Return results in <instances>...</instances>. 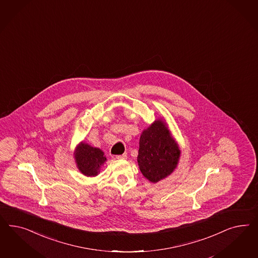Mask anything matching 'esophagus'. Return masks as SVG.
<instances>
[{
	"instance_id": "1",
	"label": "esophagus",
	"mask_w": 258,
	"mask_h": 258,
	"mask_svg": "<svg viewBox=\"0 0 258 258\" xmlns=\"http://www.w3.org/2000/svg\"><path fill=\"white\" fill-rule=\"evenodd\" d=\"M116 159H118V160L126 159V153H124V154H122V155H117V156H116Z\"/></svg>"
}]
</instances>
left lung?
Segmentation results:
<instances>
[{"mask_svg": "<svg viewBox=\"0 0 258 258\" xmlns=\"http://www.w3.org/2000/svg\"><path fill=\"white\" fill-rule=\"evenodd\" d=\"M180 150L166 123L158 119L141 134L137 162L142 174L156 183L177 167Z\"/></svg>", "mask_w": 258, "mask_h": 258, "instance_id": "left-lung-1", "label": "left lung"}]
</instances>
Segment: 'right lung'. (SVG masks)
Instances as JSON below:
<instances>
[{
    "label": "right lung",
    "mask_w": 258,
    "mask_h": 258,
    "mask_svg": "<svg viewBox=\"0 0 258 258\" xmlns=\"http://www.w3.org/2000/svg\"><path fill=\"white\" fill-rule=\"evenodd\" d=\"M75 160L78 170L87 177L98 175L100 167L107 161L101 149L93 148L84 142H81L75 151Z\"/></svg>",
    "instance_id": "add662e5"
}]
</instances>
